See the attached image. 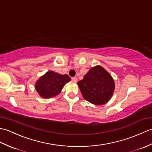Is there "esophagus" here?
I'll use <instances>...</instances> for the list:
<instances>
[{
    "label": "esophagus",
    "instance_id": "1",
    "mask_svg": "<svg viewBox=\"0 0 152 152\" xmlns=\"http://www.w3.org/2000/svg\"><path fill=\"white\" fill-rule=\"evenodd\" d=\"M72 81H74V82H76L77 80H78V78H77V77H76V76L75 77H72Z\"/></svg>",
    "mask_w": 152,
    "mask_h": 152
}]
</instances>
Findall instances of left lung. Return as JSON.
<instances>
[{
  "mask_svg": "<svg viewBox=\"0 0 152 152\" xmlns=\"http://www.w3.org/2000/svg\"><path fill=\"white\" fill-rule=\"evenodd\" d=\"M78 85L83 97L95 105L108 102L115 89L114 79L101 66L92 67Z\"/></svg>",
  "mask_w": 152,
  "mask_h": 152,
  "instance_id": "8db88e82",
  "label": "left lung"
}]
</instances>
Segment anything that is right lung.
<instances>
[{
  "label": "right lung",
  "mask_w": 152,
  "mask_h": 152,
  "mask_svg": "<svg viewBox=\"0 0 152 152\" xmlns=\"http://www.w3.org/2000/svg\"><path fill=\"white\" fill-rule=\"evenodd\" d=\"M70 81L66 75H61L53 71H48L35 83V88L40 96L44 99L53 97L59 94L65 83Z\"/></svg>",
  "instance_id": "1"
}]
</instances>
